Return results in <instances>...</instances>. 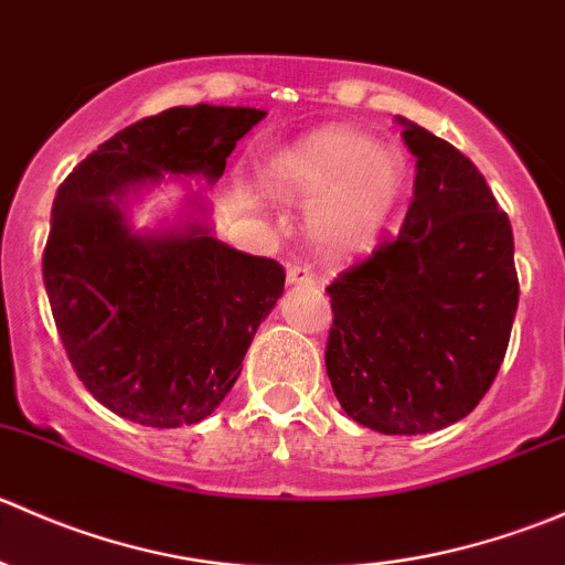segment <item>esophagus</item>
<instances>
[{"mask_svg": "<svg viewBox=\"0 0 565 565\" xmlns=\"http://www.w3.org/2000/svg\"><path fill=\"white\" fill-rule=\"evenodd\" d=\"M287 284H289V287H315L317 278H315V273H311V267L289 265Z\"/></svg>", "mask_w": 565, "mask_h": 565, "instance_id": "obj_1", "label": "esophagus"}]
</instances>
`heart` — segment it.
I'll use <instances>...</instances> for the list:
<instances>
[{"instance_id":"b5f03b06","label":"heart","mask_w":565,"mask_h":565,"mask_svg":"<svg viewBox=\"0 0 565 565\" xmlns=\"http://www.w3.org/2000/svg\"><path fill=\"white\" fill-rule=\"evenodd\" d=\"M276 196L315 199L309 235L330 256L377 246L407 182L402 150L352 125H324L278 150L262 169Z\"/></svg>"}]
</instances>
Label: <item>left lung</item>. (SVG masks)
I'll return each instance as SVG.
<instances>
[{
  "label": "left lung",
  "instance_id": "1",
  "mask_svg": "<svg viewBox=\"0 0 565 565\" xmlns=\"http://www.w3.org/2000/svg\"><path fill=\"white\" fill-rule=\"evenodd\" d=\"M413 202L402 232L328 287L324 369L358 424L429 435L498 377L520 303L514 232L476 163L407 117Z\"/></svg>",
  "mask_w": 565,
  "mask_h": 565
}]
</instances>
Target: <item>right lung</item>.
Listing matches in <instances>:
<instances>
[{
  "instance_id": "1",
  "label": "right lung",
  "mask_w": 565,
  "mask_h": 565,
  "mask_svg": "<svg viewBox=\"0 0 565 565\" xmlns=\"http://www.w3.org/2000/svg\"><path fill=\"white\" fill-rule=\"evenodd\" d=\"M265 114L167 108L114 134L56 191L43 254L51 315L84 388L119 418L156 429L207 418L281 298L284 267L221 243L202 193L156 230H136L128 204L167 180L215 185Z\"/></svg>"
}]
</instances>
